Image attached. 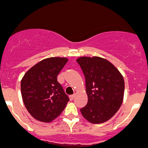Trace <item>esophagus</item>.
<instances>
[{
    "label": "esophagus",
    "mask_w": 148,
    "mask_h": 148,
    "mask_svg": "<svg viewBox=\"0 0 148 148\" xmlns=\"http://www.w3.org/2000/svg\"><path fill=\"white\" fill-rule=\"evenodd\" d=\"M74 98V95L73 94V95H70L69 96V99H70V100H73Z\"/></svg>",
    "instance_id": "obj_1"
}]
</instances>
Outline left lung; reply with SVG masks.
Returning a JSON list of instances; mask_svg holds the SVG:
<instances>
[{
	"label": "left lung",
	"mask_w": 148,
	"mask_h": 148,
	"mask_svg": "<svg viewBox=\"0 0 148 148\" xmlns=\"http://www.w3.org/2000/svg\"><path fill=\"white\" fill-rule=\"evenodd\" d=\"M77 62L86 78L88 95V103L80 109L81 114L93 124L106 122L122 103L123 77L112 63L99 57H82Z\"/></svg>",
	"instance_id": "left-lung-1"
}]
</instances>
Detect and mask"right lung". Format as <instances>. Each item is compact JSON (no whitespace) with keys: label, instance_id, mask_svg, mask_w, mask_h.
<instances>
[{"label":"right lung","instance_id":"add662e5","mask_svg":"<svg viewBox=\"0 0 148 148\" xmlns=\"http://www.w3.org/2000/svg\"><path fill=\"white\" fill-rule=\"evenodd\" d=\"M67 62L65 58L42 60L23 77L21 83L23 100L34 119L50 122L66 108L69 98L58 82V75Z\"/></svg>","mask_w":148,"mask_h":148}]
</instances>
